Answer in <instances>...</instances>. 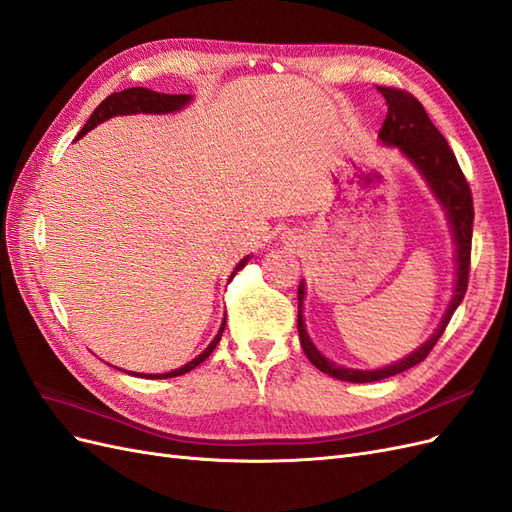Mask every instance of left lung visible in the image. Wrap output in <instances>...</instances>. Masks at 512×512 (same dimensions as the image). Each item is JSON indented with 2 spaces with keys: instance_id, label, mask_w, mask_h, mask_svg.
Wrapping results in <instances>:
<instances>
[{
  "instance_id": "obj_1",
  "label": "left lung",
  "mask_w": 512,
  "mask_h": 512,
  "mask_svg": "<svg viewBox=\"0 0 512 512\" xmlns=\"http://www.w3.org/2000/svg\"><path fill=\"white\" fill-rule=\"evenodd\" d=\"M380 94L389 106V115H386L378 138L386 147H397L401 156L410 160L418 173L427 181L429 190L438 198V203L446 211L448 224H451L453 241H455V262H457V277H455V290L453 299L448 303L446 312L438 324V329L431 333L427 342L416 348L406 359H401L393 365H386L382 369H350L329 361L309 339L305 331L303 320V299H305V282L299 284V339L305 356L318 367L322 374H329L337 380L346 382H376L401 374L414 365L427 359L431 348L438 344L440 335L444 333L448 320L463 301V294L468 290V273H470V252H472V222H474V205H472V192L470 185L463 177L461 168L453 149L448 147L446 138L440 130L433 126L429 115L425 113L423 104L418 102L408 91L393 89V87H378Z\"/></svg>"
}]
</instances>
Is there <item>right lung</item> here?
I'll use <instances>...</instances> for the list:
<instances>
[{"instance_id":"right-lung-1","label":"right lung","mask_w":512,"mask_h":512,"mask_svg":"<svg viewBox=\"0 0 512 512\" xmlns=\"http://www.w3.org/2000/svg\"><path fill=\"white\" fill-rule=\"evenodd\" d=\"M190 102H192V96H188V94H179V96H177V94H158V91H151V89H145V87L123 89V91H119V94H111L106 100H102V102L98 104L96 111L91 113V117L87 119L83 130L79 132V136H76V141H79L81 136H85L89 130H94L96 126H100L102 121L111 119V117H115V115H136V113L164 115V113L181 111V108L188 106ZM247 260H250V256H245V258L239 262V265L235 267V271H232L230 277H235V273L247 265ZM224 327H226V318L222 320V327H220L218 335L213 337V342H211L203 352H200V354L196 356V359H192L190 363H185L183 367L168 371V374H134V376L162 380V378H175V376H181V374H188V371H192L194 367H198L200 363H203V361L207 359V356L215 350V346L220 344ZM126 374L132 376V371H126Z\"/></svg>"}]
</instances>
